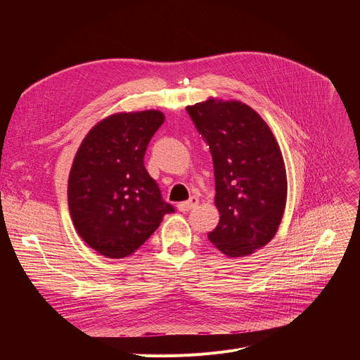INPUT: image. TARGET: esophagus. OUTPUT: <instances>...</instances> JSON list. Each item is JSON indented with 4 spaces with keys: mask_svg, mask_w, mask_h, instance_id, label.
<instances>
[{
    "mask_svg": "<svg viewBox=\"0 0 360 360\" xmlns=\"http://www.w3.org/2000/svg\"><path fill=\"white\" fill-rule=\"evenodd\" d=\"M198 204V198L197 197H191L188 201H182L178 204V210L179 212H190L191 209Z\"/></svg>",
    "mask_w": 360,
    "mask_h": 360,
    "instance_id": "obj_1",
    "label": "esophagus"
}]
</instances>
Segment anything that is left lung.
<instances>
[{
    "label": "left lung",
    "instance_id": "obj_1",
    "mask_svg": "<svg viewBox=\"0 0 360 360\" xmlns=\"http://www.w3.org/2000/svg\"><path fill=\"white\" fill-rule=\"evenodd\" d=\"M210 147L220 213L209 233L231 258L266 247L277 233L288 198L286 167L270 127L239 101L207 99L186 106Z\"/></svg>",
    "mask_w": 360,
    "mask_h": 360
}]
</instances>
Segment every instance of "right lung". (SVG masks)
<instances>
[{"mask_svg":"<svg viewBox=\"0 0 360 360\" xmlns=\"http://www.w3.org/2000/svg\"><path fill=\"white\" fill-rule=\"evenodd\" d=\"M165 122L160 110L120 112L94 125L75 153L68 209L79 236L101 255L134 254L175 209L144 167V155Z\"/></svg>","mask_w":360,"mask_h":360,"instance_id":"obj_1","label":"right lung"}]
</instances>
